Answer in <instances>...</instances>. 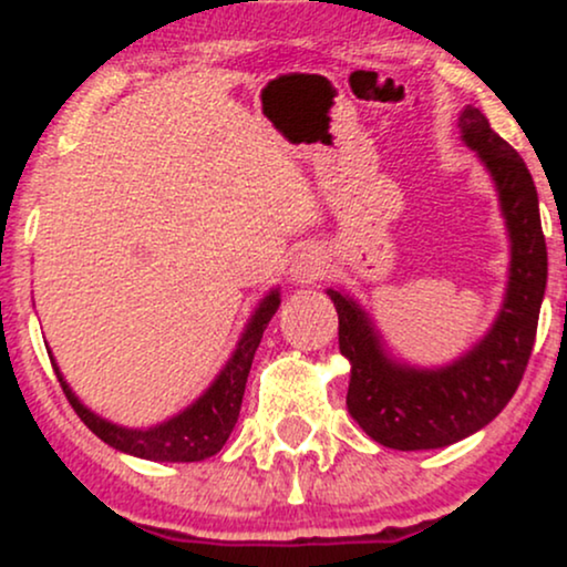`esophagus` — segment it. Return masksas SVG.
<instances>
[{"mask_svg":"<svg viewBox=\"0 0 567 567\" xmlns=\"http://www.w3.org/2000/svg\"><path fill=\"white\" fill-rule=\"evenodd\" d=\"M324 271H328V266H324V256L317 247H301V250L292 256L290 275L296 282L315 285L317 279L324 277Z\"/></svg>","mask_w":567,"mask_h":567,"instance_id":"1","label":"esophagus"}]
</instances>
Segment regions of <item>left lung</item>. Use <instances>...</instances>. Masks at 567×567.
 Returning a JSON list of instances; mask_svg holds the SVG:
<instances>
[{
  "label": "left lung",
  "instance_id": "8db88e82",
  "mask_svg": "<svg viewBox=\"0 0 567 567\" xmlns=\"http://www.w3.org/2000/svg\"><path fill=\"white\" fill-rule=\"evenodd\" d=\"M458 127L496 181L512 239L509 288L491 333L453 365L415 370L389 360L365 311L338 290H328L338 311V349L351 362V419L394 451L445 447L491 424L517 392L536 341L546 288L536 184L523 157L493 133L480 109L466 106Z\"/></svg>",
  "mask_w": 567,
  "mask_h": 567
}]
</instances>
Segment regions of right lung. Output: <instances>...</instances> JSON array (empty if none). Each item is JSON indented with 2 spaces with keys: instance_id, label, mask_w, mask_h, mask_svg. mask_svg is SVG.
Masks as SVG:
<instances>
[{
  "instance_id": "right-lung-1",
  "label": "right lung",
  "mask_w": 567,
  "mask_h": 567,
  "mask_svg": "<svg viewBox=\"0 0 567 567\" xmlns=\"http://www.w3.org/2000/svg\"><path fill=\"white\" fill-rule=\"evenodd\" d=\"M277 306L279 292L271 290L261 301V306H258L256 315H252L243 341H239L231 360L226 362V368L220 370L216 383H213L192 408H186L181 415H175V419L165 421V424L154 429H125L109 424L106 419L90 413V410L76 400L53 360L55 375L58 381H61L63 394H66L74 413L80 415L84 426H87L95 437L106 442V445L148 461H205L226 445L234 424H237L252 357H256V349L258 343H261L266 324L275 317Z\"/></svg>"
}]
</instances>
